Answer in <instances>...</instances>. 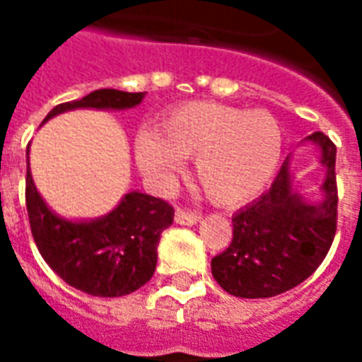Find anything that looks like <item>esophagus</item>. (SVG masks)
Segmentation results:
<instances>
[{
    "label": "esophagus",
    "mask_w": 362,
    "mask_h": 362,
    "mask_svg": "<svg viewBox=\"0 0 362 362\" xmlns=\"http://www.w3.org/2000/svg\"><path fill=\"white\" fill-rule=\"evenodd\" d=\"M199 219H202V215H197V213L192 211H184V209H176V213H174V221H176L178 225H186V227L196 225Z\"/></svg>",
    "instance_id": "34e87169"
}]
</instances>
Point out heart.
<instances>
[{
  "instance_id": "1",
  "label": "heart",
  "mask_w": 362,
  "mask_h": 362,
  "mask_svg": "<svg viewBox=\"0 0 362 362\" xmlns=\"http://www.w3.org/2000/svg\"><path fill=\"white\" fill-rule=\"evenodd\" d=\"M135 160L158 182L184 170L196 157V180L217 205H240L272 182L283 153L277 119L266 110L219 103H189L160 119V132L141 127L135 135Z\"/></svg>"
}]
</instances>
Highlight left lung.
<instances>
[{
    "label": "left lung",
    "mask_w": 362,
    "mask_h": 362,
    "mask_svg": "<svg viewBox=\"0 0 362 362\" xmlns=\"http://www.w3.org/2000/svg\"><path fill=\"white\" fill-rule=\"evenodd\" d=\"M303 143L320 151L326 176L318 202L295 188L291 155L281 165L272 188L233 215V243L211 259L215 281L240 298H267L308 279L324 262L335 236L337 186L335 145L316 132Z\"/></svg>",
    "instance_id": "left-lung-1"
}]
</instances>
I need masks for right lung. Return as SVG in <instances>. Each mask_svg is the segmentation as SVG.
<instances>
[{"label": "right lung", "instance_id": "obj_1", "mask_svg": "<svg viewBox=\"0 0 362 362\" xmlns=\"http://www.w3.org/2000/svg\"><path fill=\"white\" fill-rule=\"evenodd\" d=\"M145 93L98 89L81 100L58 104L42 124L69 110H127L141 104ZM27 211L30 230L46 264L67 285L93 296H124L143 287L157 267L160 233L173 225L170 205L132 189L103 217L66 219L50 209L36 189L27 147Z\"/></svg>", "mask_w": 362, "mask_h": 362}]
</instances>
